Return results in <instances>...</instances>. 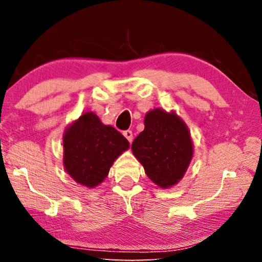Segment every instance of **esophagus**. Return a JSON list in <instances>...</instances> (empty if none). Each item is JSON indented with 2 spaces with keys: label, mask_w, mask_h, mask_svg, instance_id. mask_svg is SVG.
<instances>
[{
  "label": "esophagus",
  "mask_w": 262,
  "mask_h": 262,
  "mask_svg": "<svg viewBox=\"0 0 262 262\" xmlns=\"http://www.w3.org/2000/svg\"><path fill=\"white\" fill-rule=\"evenodd\" d=\"M123 136L126 137V139L129 141V143L133 142V132L132 130H125L123 132Z\"/></svg>",
  "instance_id": "1"
}]
</instances>
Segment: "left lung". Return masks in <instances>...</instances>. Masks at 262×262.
Returning a JSON list of instances; mask_svg holds the SVG:
<instances>
[{
    "label": "left lung",
    "mask_w": 262,
    "mask_h": 262,
    "mask_svg": "<svg viewBox=\"0 0 262 262\" xmlns=\"http://www.w3.org/2000/svg\"><path fill=\"white\" fill-rule=\"evenodd\" d=\"M132 150L145 174L167 188L184 177L193 157V142L178 115L155 108L145 114L144 130L136 136Z\"/></svg>",
    "instance_id": "1"
}]
</instances>
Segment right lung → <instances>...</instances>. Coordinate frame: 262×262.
I'll list each match as a JSON object with an SVG mask.
<instances>
[{"label": "right lung", "instance_id": "1", "mask_svg": "<svg viewBox=\"0 0 262 262\" xmlns=\"http://www.w3.org/2000/svg\"><path fill=\"white\" fill-rule=\"evenodd\" d=\"M128 148L129 142L121 133L104 125L94 112H86L64 132L63 166L76 183L94 188Z\"/></svg>", "mask_w": 262, "mask_h": 262}]
</instances>
